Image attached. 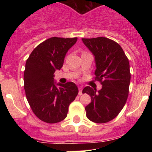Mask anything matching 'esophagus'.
Segmentation results:
<instances>
[{
  "instance_id": "obj_1",
  "label": "esophagus",
  "mask_w": 152,
  "mask_h": 152,
  "mask_svg": "<svg viewBox=\"0 0 152 152\" xmlns=\"http://www.w3.org/2000/svg\"><path fill=\"white\" fill-rule=\"evenodd\" d=\"M79 95H82V86H79Z\"/></svg>"
}]
</instances>
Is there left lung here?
I'll use <instances>...</instances> for the list:
<instances>
[{"label":"left lung","mask_w":152,"mask_h":152,"mask_svg":"<svg viewBox=\"0 0 152 152\" xmlns=\"http://www.w3.org/2000/svg\"><path fill=\"white\" fill-rule=\"evenodd\" d=\"M82 39L95 56V79L102 85L99 91L89 86L82 90L91 98L85 107L86 115L95 123H107L119 114L126 102L131 79L129 62L120 45L112 39L102 37Z\"/></svg>","instance_id":"obj_1"}]
</instances>
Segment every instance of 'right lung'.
Masks as SVG:
<instances>
[{
    "label": "right lung",
    "mask_w": 152,
    "mask_h": 152,
    "mask_svg": "<svg viewBox=\"0 0 152 152\" xmlns=\"http://www.w3.org/2000/svg\"><path fill=\"white\" fill-rule=\"evenodd\" d=\"M76 41L77 37L49 38L35 48L26 60V96L33 113L42 121L55 124L63 121L79 93L73 82L56 84L53 79L54 72L62 68L67 52Z\"/></svg>",
    "instance_id": "add662e5"
}]
</instances>
